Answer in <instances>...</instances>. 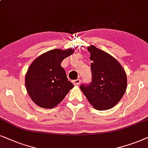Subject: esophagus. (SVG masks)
<instances>
[{
	"mask_svg": "<svg viewBox=\"0 0 148 148\" xmlns=\"http://www.w3.org/2000/svg\"><path fill=\"white\" fill-rule=\"evenodd\" d=\"M72 82H73V84H74L75 86H78V85H79L80 83V79L74 80H73Z\"/></svg>",
	"mask_w": 148,
	"mask_h": 148,
	"instance_id": "obj_1",
	"label": "esophagus"
}]
</instances>
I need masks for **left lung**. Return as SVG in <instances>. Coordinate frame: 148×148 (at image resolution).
<instances>
[{"label":"left lung","instance_id":"1","mask_svg":"<svg viewBox=\"0 0 148 148\" xmlns=\"http://www.w3.org/2000/svg\"><path fill=\"white\" fill-rule=\"evenodd\" d=\"M92 82L80 89L96 110H106L120 101L127 89V74L121 64L108 53L93 45L88 47Z\"/></svg>","mask_w":148,"mask_h":148}]
</instances>
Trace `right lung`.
<instances>
[{
	"instance_id": "obj_1",
	"label": "right lung",
	"mask_w": 148,
	"mask_h": 148,
	"mask_svg": "<svg viewBox=\"0 0 148 148\" xmlns=\"http://www.w3.org/2000/svg\"><path fill=\"white\" fill-rule=\"evenodd\" d=\"M73 53L72 49H53L40 55L29 66L25 74V86L32 100L39 107H56L74 87L61 66L62 61Z\"/></svg>"
}]
</instances>
